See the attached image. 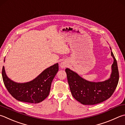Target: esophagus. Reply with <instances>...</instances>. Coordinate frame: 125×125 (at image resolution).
<instances>
[{"mask_svg": "<svg viewBox=\"0 0 125 125\" xmlns=\"http://www.w3.org/2000/svg\"><path fill=\"white\" fill-rule=\"evenodd\" d=\"M60 67L62 68V69H64V68H65L67 66V63H66V62H62L60 63Z\"/></svg>", "mask_w": 125, "mask_h": 125, "instance_id": "obj_1", "label": "esophagus"}]
</instances>
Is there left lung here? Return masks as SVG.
<instances>
[{
	"mask_svg": "<svg viewBox=\"0 0 125 125\" xmlns=\"http://www.w3.org/2000/svg\"><path fill=\"white\" fill-rule=\"evenodd\" d=\"M111 55L114 59L112 65V73L110 78L105 81L89 82L70 69L67 68L65 69L73 97L82 104H98L108 99L114 93L118 84L119 74L116 60L112 51Z\"/></svg>",
	"mask_w": 125,
	"mask_h": 125,
	"instance_id": "1",
	"label": "left lung"
}]
</instances>
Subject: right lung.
<instances>
[{
  "label": "right lung",
  "mask_w": 125,
  "mask_h": 125,
  "mask_svg": "<svg viewBox=\"0 0 125 125\" xmlns=\"http://www.w3.org/2000/svg\"><path fill=\"white\" fill-rule=\"evenodd\" d=\"M58 70L59 65L56 63L44 70L32 81L18 83L9 78L3 66L2 77L7 90L15 99L21 102L38 103L47 97L52 82Z\"/></svg>",
  "instance_id": "1"
}]
</instances>
